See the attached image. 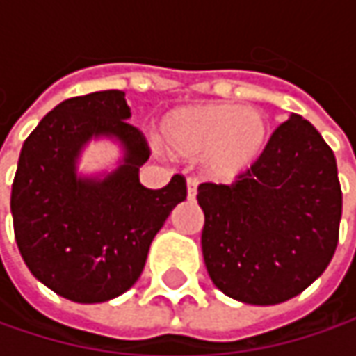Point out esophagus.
<instances>
[{"label": "esophagus", "instance_id": "34e87169", "mask_svg": "<svg viewBox=\"0 0 356 356\" xmlns=\"http://www.w3.org/2000/svg\"><path fill=\"white\" fill-rule=\"evenodd\" d=\"M186 186H188V198H196V192H198V182L194 180V178H188V182H186Z\"/></svg>", "mask_w": 356, "mask_h": 356}]
</instances>
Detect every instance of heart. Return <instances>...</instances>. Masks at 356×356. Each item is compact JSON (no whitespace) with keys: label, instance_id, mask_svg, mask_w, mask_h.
Returning <instances> with one entry per match:
<instances>
[{"label":"heart","instance_id":"heart-1","mask_svg":"<svg viewBox=\"0 0 356 356\" xmlns=\"http://www.w3.org/2000/svg\"><path fill=\"white\" fill-rule=\"evenodd\" d=\"M271 127L259 108L236 103L180 106L160 120V138L176 158H200L204 172L232 184L252 170L266 152Z\"/></svg>","mask_w":356,"mask_h":356}]
</instances>
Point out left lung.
<instances>
[{
  "mask_svg": "<svg viewBox=\"0 0 356 356\" xmlns=\"http://www.w3.org/2000/svg\"><path fill=\"white\" fill-rule=\"evenodd\" d=\"M202 253L213 285L252 305L299 295L327 269L339 241L343 192L337 160L299 115L234 184L198 186Z\"/></svg>",
  "mask_w": 356,
  "mask_h": 356,
  "instance_id": "8db88e82",
  "label": "left lung"
}]
</instances>
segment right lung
I'll return each mask as SVG.
<instances>
[{
  "mask_svg": "<svg viewBox=\"0 0 356 356\" xmlns=\"http://www.w3.org/2000/svg\"><path fill=\"white\" fill-rule=\"evenodd\" d=\"M129 118L122 90L73 97L47 113L21 148L11 186L17 248L37 280L75 303H103L130 289L158 229L186 200L180 174L160 190L140 184L150 148ZM99 136L117 138L125 156L103 179L79 177L80 150Z\"/></svg>",
  "mask_w": 356,
  "mask_h": 356,
  "instance_id": "obj_1",
  "label": "right lung"
}]
</instances>
